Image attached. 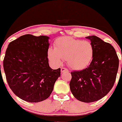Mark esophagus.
I'll return each instance as SVG.
<instances>
[{
    "instance_id": "34e87169",
    "label": "esophagus",
    "mask_w": 122,
    "mask_h": 122,
    "mask_svg": "<svg viewBox=\"0 0 122 122\" xmlns=\"http://www.w3.org/2000/svg\"><path fill=\"white\" fill-rule=\"evenodd\" d=\"M61 73H64V72H68L69 70L67 68H61Z\"/></svg>"
}]
</instances>
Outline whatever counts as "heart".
<instances>
[{
    "instance_id": "obj_1",
    "label": "heart",
    "mask_w": 122,
    "mask_h": 122,
    "mask_svg": "<svg viewBox=\"0 0 122 122\" xmlns=\"http://www.w3.org/2000/svg\"><path fill=\"white\" fill-rule=\"evenodd\" d=\"M94 48L89 41H81L70 37H61L56 40L54 49L49 48V59L60 65L62 59L66 60L71 68L80 70L88 66L92 60Z\"/></svg>"
}]
</instances>
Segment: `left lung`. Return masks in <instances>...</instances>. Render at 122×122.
<instances>
[{"instance_id":"8db88e82","label":"left lung","mask_w":122,"mask_h":122,"mask_svg":"<svg viewBox=\"0 0 122 122\" xmlns=\"http://www.w3.org/2000/svg\"><path fill=\"white\" fill-rule=\"evenodd\" d=\"M86 39L91 40L94 46V57L87 68L71 72L70 87L76 99L92 102L102 98L113 87L119 59L110 44L94 35Z\"/></svg>"}]
</instances>
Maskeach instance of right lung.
I'll return each mask as SVG.
<instances>
[{"mask_svg":"<svg viewBox=\"0 0 122 122\" xmlns=\"http://www.w3.org/2000/svg\"><path fill=\"white\" fill-rule=\"evenodd\" d=\"M49 39L44 35H22L10 42L5 51L3 66L9 86L27 102L47 99L61 75V69L52 70L49 65Z\"/></svg>","mask_w":122,"mask_h":122,"instance_id":"obj_1","label":"right lung"}]
</instances>
